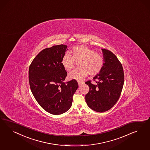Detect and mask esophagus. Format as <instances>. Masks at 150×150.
I'll return each instance as SVG.
<instances>
[{
  "mask_svg": "<svg viewBox=\"0 0 150 150\" xmlns=\"http://www.w3.org/2000/svg\"><path fill=\"white\" fill-rule=\"evenodd\" d=\"M84 83L83 82L81 81H78V84H79V86H81L82 85H83Z\"/></svg>",
  "mask_w": 150,
  "mask_h": 150,
  "instance_id": "1",
  "label": "esophagus"
}]
</instances>
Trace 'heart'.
<instances>
[{"mask_svg": "<svg viewBox=\"0 0 150 150\" xmlns=\"http://www.w3.org/2000/svg\"><path fill=\"white\" fill-rule=\"evenodd\" d=\"M79 68L74 70L69 75L70 79L82 80L90 75L94 76L99 74L104 67L105 59L98 52L90 48L86 45L74 47L72 55L65 53L62 59V64L67 70L70 71L79 62Z\"/></svg>", "mask_w": 150, "mask_h": 150, "instance_id": "obj_1", "label": "heart"}]
</instances>
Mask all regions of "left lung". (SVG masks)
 Listing matches in <instances>:
<instances>
[{"instance_id": "left-lung-1", "label": "left lung", "mask_w": 150, "mask_h": 150, "mask_svg": "<svg viewBox=\"0 0 150 150\" xmlns=\"http://www.w3.org/2000/svg\"><path fill=\"white\" fill-rule=\"evenodd\" d=\"M105 59L101 72L93 77L96 85L91 80L85 82L89 92L85 96L87 105L97 112H105L113 107L119 100L124 82L123 67L115 55L110 50L102 49Z\"/></svg>"}]
</instances>
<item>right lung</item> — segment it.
<instances>
[{"mask_svg":"<svg viewBox=\"0 0 150 150\" xmlns=\"http://www.w3.org/2000/svg\"><path fill=\"white\" fill-rule=\"evenodd\" d=\"M67 45H53L37 55L30 65L28 80L32 94L47 112L59 115L71 107L78 88L76 80L64 82L67 72L62 64Z\"/></svg>","mask_w":150,"mask_h":150,"instance_id":"right-lung-1","label":"right lung"}]
</instances>
